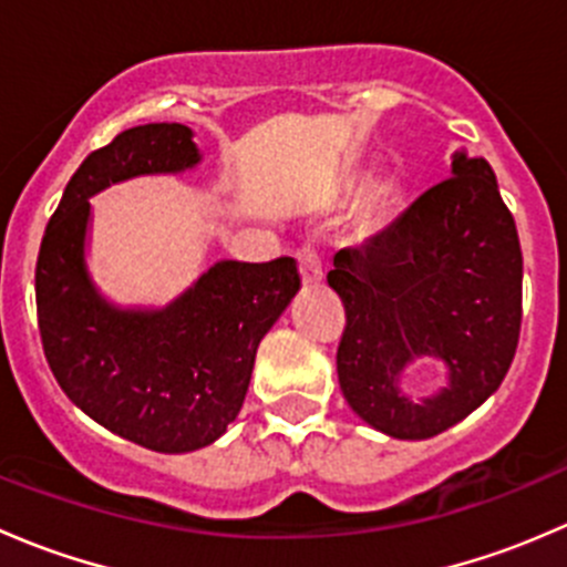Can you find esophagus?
Segmentation results:
<instances>
[{
  "label": "esophagus",
  "instance_id": "34e87169",
  "mask_svg": "<svg viewBox=\"0 0 567 567\" xmlns=\"http://www.w3.org/2000/svg\"><path fill=\"white\" fill-rule=\"evenodd\" d=\"M296 260H299L301 279L307 285H316L323 279V262H320V251L312 247V244H305L299 251H296Z\"/></svg>",
  "mask_w": 567,
  "mask_h": 567
}]
</instances>
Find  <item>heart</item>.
Instances as JSON below:
<instances>
[{"label":"heart","mask_w":567,"mask_h":567,"mask_svg":"<svg viewBox=\"0 0 567 567\" xmlns=\"http://www.w3.org/2000/svg\"><path fill=\"white\" fill-rule=\"evenodd\" d=\"M394 203H398V186L392 181H381L364 194L362 205H359V227L364 233H373L390 219Z\"/></svg>","instance_id":"obj_1"}]
</instances>
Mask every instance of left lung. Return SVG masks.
<instances>
[{"mask_svg":"<svg viewBox=\"0 0 567 567\" xmlns=\"http://www.w3.org/2000/svg\"><path fill=\"white\" fill-rule=\"evenodd\" d=\"M522 244L491 164L458 151L453 175L359 249H340L329 285L346 305L337 375L348 405L392 439H431L499 390L522 334ZM420 355L449 386L411 401L399 373Z\"/></svg>","mask_w":567,"mask_h":567,"instance_id":"1","label":"left lung"}]
</instances>
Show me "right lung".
I'll return each instance as SVG.
<instances>
[{
	"label": "right lung",
	"mask_w": 567,
	"mask_h": 567,
	"mask_svg": "<svg viewBox=\"0 0 567 567\" xmlns=\"http://www.w3.org/2000/svg\"><path fill=\"white\" fill-rule=\"evenodd\" d=\"M192 128L147 123L90 153L49 219L35 266L38 326L62 392L99 425L156 453H192L227 431L255 353L301 288L293 257L221 260L162 310L109 305L84 266L90 197L199 162Z\"/></svg>",
	"instance_id": "1"
}]
</instances>
